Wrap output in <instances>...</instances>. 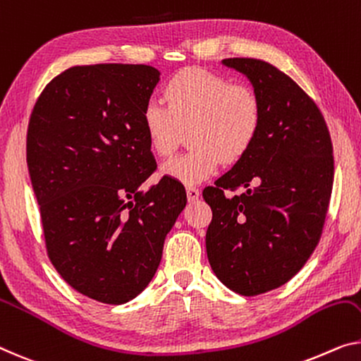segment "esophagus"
Segmentation results:
<instances>
[{
  "mask_svg": "<svg viewBox=\"0 0 361 361\" xmlns=\"http://www.w3.org/2000/svg\"><path fill=\"white\" fill-rule=\"evenodd\" d=\"M186 196H188V201L192 202V201H196L199 196H201V191H199L197 188H195V186H188L186 188Z\"/></svg>",
  "mask_w": 361,
  "mask_h": 361,
  "instance_id": "obj_1",
  "label": "esophagus"
}]
</instances>
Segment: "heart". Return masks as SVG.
<instances>
[{
	"mask_svg": "<svg viewBox=\"0 0 361 361\" xmlns=\"http://www.w3.org/2000/svg\"><path fill=\"white\" fill-rule=\"evenodd\" d=\"M165 105L149 102L142 110V128L159 157H169L188 131L190 152L162 165V175L183 185H197L217 171L220 164H235L248 154L261 129L257 95L246 85L204 69L175 74L164 89Z\"/></svg>",
	"mask_w": 361,
	"mask_h": 361,
	"instance_id": "b5f03b06",
	"label": "heart"
}]
</instances>
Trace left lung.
<instances>
[{
    "label": "left lung",
    "instance_id": "1",
    "mask_svg": "<svg viewBox=\"0 0 361 361\" xmlns=\"http://www.w3.org/2000/svg\"><path fill=\"white\" fill-rule=\"evenodd\" d=\"M222 64L243 74L261 104V129L243 159L207 186L209 264L235 293L281 287L318 245L329 206L334 157L326 121L305 90L276 66L252 58ZM245 187L227 198L225 189Z\"/></svg>",
    "mask_w": 361,
    "mask_h": 361
}]
</instances>
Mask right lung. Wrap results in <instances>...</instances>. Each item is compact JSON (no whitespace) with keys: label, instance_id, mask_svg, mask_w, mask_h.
Returning <instances> with one entry per match:
<instances>
[{"label":"right lung","instance_id":"1","mask_svg":"<svg viewBox=\"0 0 361 361\" xmlns=\"http://www.w3.org/2000/svg\"><path fill=\"white\" fill-rule=\"evenodd\" d=\"M160 71L147 64L74 66L43 89L27 131V166L51 264L109 305L136 298L186 206L180 181L141 190L155 170L142 128Z\"/></svg>","mask_w":361,"mask_h":361}]
</instances>
